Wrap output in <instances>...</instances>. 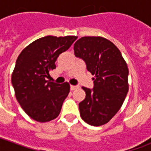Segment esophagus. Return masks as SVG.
Returning a JSON list of instances; mask_svg holds the SVG:
<instances>
[{"label":"esophagus","instance_id":"1","mask_svg":"<svg viewBox=\"0 0 151 151\" xmlns=\"http://www.w3.org/2000/svg\"><path fill=\"white\" fill-rule=\"evenodd\" d=\"M78 86H73V85L70 86V90H71V91H74V90H76V89H78Z\"/></svg>","mask_w":151,"mask_h":151}]
</instances>
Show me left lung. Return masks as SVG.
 Returning a JSON list of instances; mask_svg holds the SVG:
<instances>
[{
  "instance_id": "left-lung-1",
  "label": "left lung",
  "mask_w": 151,
  "mask_h": 151,
  "mask_svg": "<svg viewBox=\"0 0 151 151\" xmlns=\"http://www.w3.org/2000/svg\"><path fill=\"white\" fill-rule=\"evenodd\" d=\"M74 55L85 61L94 87H82L86 98L79 103L80 116L93 126L107 124L123 104L129 91V69L120 50L100 36H85L76 41Z\"/></svg>"
}]
</instances>
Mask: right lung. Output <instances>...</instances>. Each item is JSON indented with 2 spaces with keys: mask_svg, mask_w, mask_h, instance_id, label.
Masks as SVG:
<instances>
[{
  "mask_svg": "<svg viewBox=\"0 0 151 151\" xmlns=\"http://www.w3.org/2000/svg\"><path fill=\"white\" fill-rule=\"evenodd\" d=\"M77 36L47 35L32 42L22 51L12 73V85L22 108L33 120L47 122L59 116L69 93L68 82L47 80L56 69L60 54L69 49Z\"/></svg>",
  "mask_w": 151,
  "mask_h": 151,
  "instance_id": "1",
  "label": "right lung"
}]
</instances>
